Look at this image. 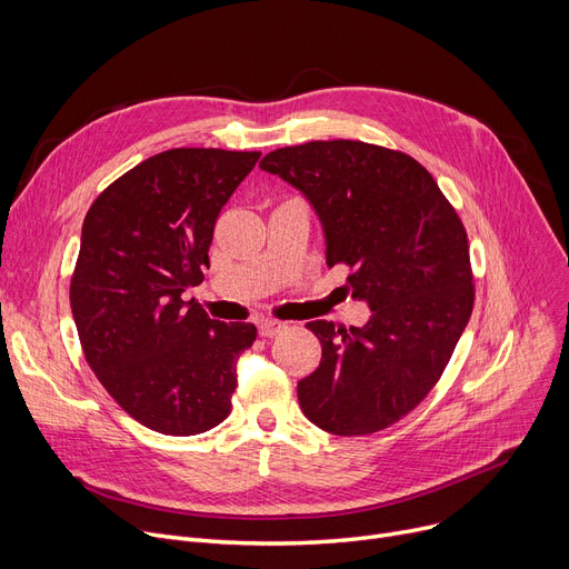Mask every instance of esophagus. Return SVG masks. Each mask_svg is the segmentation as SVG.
<instances>
[{"label":"esophagus","mask_w":569,"mask_h":569,"mask_svg":"<svg viewBox=\"0 0 569 569\" xmlns=\"http://www.w3.org/2000/svg\"><path fill=\"white\" fill-rule=\"evenodd\" d=\"M283 330H286V322H279V320H262V322L258 325V332H260V337H264V339H274V337H279Z\"/></svg>","instance_id":"obj_1"}]
</instances>
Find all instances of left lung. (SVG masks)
I'll return each instance as SVG.
<instances>
[{
	"mask_svg": "<svg viewBox=\"0 0 569 569\" xmlns=\"http://www.w3.org/2000/svg\"><path fill=\"white\" fill-rule=\"evenodd\" d=\"M260 168L300 189L325 230L327 264L350 269L365 327H307L320 367L300 380L309 420L335 436L399 422L440 380L475 302L468 234L431 172L362 140H313L269 152Z\"/></svg>",
	"mask_w": 569,
	"mask_h": 569,
	"instance_id": "obj_1",
	"label": "left lung"
}]
</instances>
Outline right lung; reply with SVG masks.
I'll return each instance as SVG.
<instances>
[{
    "label": "right lung",
    "mask_w": 569,
    "mask_h": 569,
    "mask_svg": "<svg viewBox=\"0 0 569 569\" xmlns=\"http://www.w3.org/2000/svg\"><path fill=\"white\" fill-rule=\"evenodd\" d=\"M260 152L177 147L124 172L92 202L71 277L87 365L142 427L196 436L221 425L251 322L212 320L200 286L223 204Z\"/></svg>",
    "instance_id": "obj_1"
}]
</instances>
